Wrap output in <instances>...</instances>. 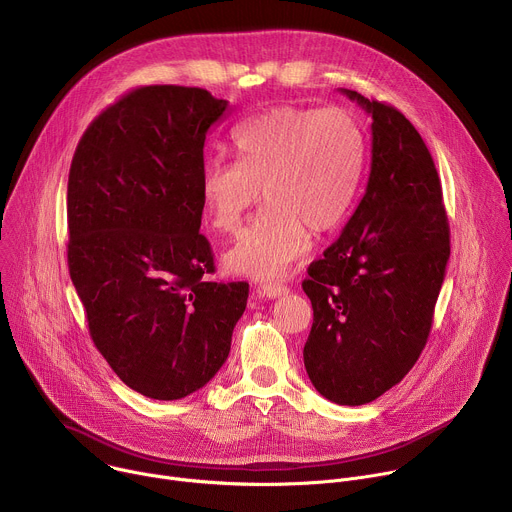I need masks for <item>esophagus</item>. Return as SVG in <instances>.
<instances>
[{
	"label": "esophagus",
	"mask_w": 512,
	"mask_h": 512,
	"mask_svg": "<svg viewBox=\"0 0 512 512\" xmlns=\"http://www.w3.org/2000/svg\"><path fill=\"white\" fill-rule=\"evenodd\" d=\"M259 294L263 296V298H269V300H275V298H279V296H285L287 294V285H283V283H263L261 287H259Z\"/></svg>",
	"instance_id": "esophagus-1"
}]
</instances>
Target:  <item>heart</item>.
Segmentation results:
<instances>
[{
  "label": "heart",
  "mask_w": 512,
  "mask_h": 512,
  "mask_svg": "<svg viewBox=\"0 0 512 512\" xmlns=\"http://www.w3.org/2000/svg\"><path fill=\"white\" fill-rule=\"evenodd\" d=\"M239 160H212L200 178L210 225L235 233L261 198L265 208L225 253V267L279 279L310 249V229L328 233L350 214L367 168V135L340 107H275L235 131Z\"/></svg>",
  "instance_id": "heart-1"
}]
</instances>
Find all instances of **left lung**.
Here are the masks:
<instances>
[{"mask_svg": "<svg viewBox=\"0 0 512 512\" xmlns=\"http://www.w3.org/2000/svg\"><path fill=\"white\" fill-rule=\"evenodd\" d=\"M373 115L367 192L342 235L308 267L314 308L304 364L316 391L364 405L401 383L425 348L450 259L442 182L411 121L344 89Z\"/></svg>", "mask_w": 512, "mask_h": 512, "instance_id": "8db88e82", "label": "left lung"}]
</instances>
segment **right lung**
<instances>
[{"mask_svg":"<svg viewBox=\"0 0 512 512\" xmlns=\"http://www.w3.org/2000/svg\"><path fill=\"white\" fill-rule=\"evenodd\" d=\"M229 103L206 89L139 87L83 133L68 172V271L115 375L160 401L223 367L249 298L216 283L200 235L204 139Z\"/></svg>","mask_w":512,"mask_h":512,"instance_id":"add662e5","label":"right lung"}]
</instances>
